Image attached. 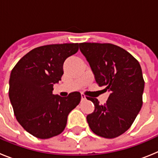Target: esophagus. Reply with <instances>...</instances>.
<instances>
[{"instance_id":"esophagus-1","label":"esophagus","mask_w":158,"mask_h":158,"mask_svg":"<svg viewBox=\"0 0 158 158\" xmlns=\"http://www.w3.org/2000/svg\"><path fill=\"white\" fill-rule=\"evenodd\" d=\"M86 100L85 96V95H83V94H81V100H82V101H83V100Z\"/></svg>"}]
</instances>
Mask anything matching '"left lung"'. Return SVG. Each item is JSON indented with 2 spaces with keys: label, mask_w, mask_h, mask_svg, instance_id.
Returning <instances> with one entry per match:
<instances>
[{
  "label": "left lung",
  "mask_w": 158,
  "mask_h": 158,
  "mask_svg": "<svg viewBox=\"0 0 158 158\" xmlns=\"http://www.w3.org/2000/svg\"><path fill=\"white\" fill-rule=\"evenodd\" d=\"M96 83L110 92L104 104L87 97L95 105L87 122L93 133L114 139L131 127L142 106L145 81L140 64L124 49L111 43H79Z\"/></svg>",
  "instance_id": "obj_1"
}]
</instances>
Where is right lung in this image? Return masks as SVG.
Listing matches in <instances>:
<instances>
[{"mask_svg": "<svg viewBox=\"0 0 158 158\" xmlns=\"http://www.w3.org/2000/svg\"><path fill=\"white\" fill-rule=\"evenodd\" d=\"M78 43L42 46L25 54L14 66L9 79V99L19 123L38 139L60 135L69 113L79 104L81 93L66 97L52 93L61 81L64 62L76 54Z\"/></svg>", "mask_w": 158, "mask_h": 158, "instance_id": "obj_1", "label": "right lung"}]
</instances>
